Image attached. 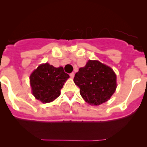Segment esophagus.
<instances>
[{"label": "esophagus", "mask_w": 147, "mask_h": 147, "mask_svg": "<svg viewBox=\"0 0 147 147\" xmlns=\"http://www.w3.org/2000/svg\"><path fill=\"white\" fill-rule=\"evenodd\" d=\"M69 76H70V78H73L74 77H75V73H74V72H71V73L69 74Z\"/></svg>", "instance_id": "esophagus-1"}]
</instances>
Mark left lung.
<instances>
[{"label":"left lung","instance_id":"8db88e82","mask_svg":"<svg viewBox=\"0 0 147 147\" xmlns=\"http://www.w3.org/2000/svg\"><path fill=\"white\" fill-rule=\"evenodd\" d=\"M117 77L113 69L97 60H89L79 69L74 82L85 102L100 105L107 102L117 87Z\"/></svg>","mask_w":147,"mask_h":147}]
</instances>
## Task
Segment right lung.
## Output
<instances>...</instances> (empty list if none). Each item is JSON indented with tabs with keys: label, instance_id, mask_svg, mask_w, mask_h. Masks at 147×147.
Masks as SVG:
<instances>
[{
	"label": "right lung",
	"instance_id": "right-lung-1",
	"mask_svg": "<svg viewBox=\"0 0 147 147\" xmlns=\"http://www.w3.org/2000/svg\"><path fill=\"white\" fill-rule=\"evenodd\" d=\"M69 75L63 67H55L48 63L40 65L30 76L32 94L37 100L48 103L60 95V90Z\"/></svg>",
	"mask_w": 147,
	"mask_h": 147
}]
</instances>
